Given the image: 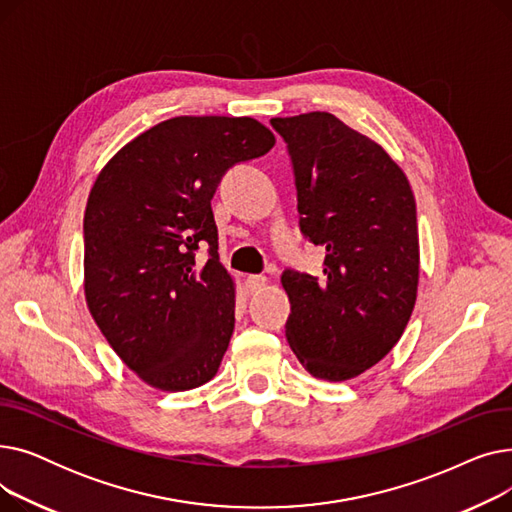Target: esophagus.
Here are the masks:
<instances>
[{
	"label": "esophagus",
	"mask_w": 512,
	"mask_h": 512,
	"mask_svg": "<svg viewBox=\"0 0 512 512\" xmlns=\"http://www.w3.org/2000/svg\"><path fill=\"white\" fill-rule=\"evenodd\" d=\"M265 284H267V278H265V276H249V278H247V288H249V292H259Z\"/></svg>",
	"instance_id": "34e87169"
}]
</instances>
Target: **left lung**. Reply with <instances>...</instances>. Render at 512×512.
I'll list each match as a JSON object with an SVG mask.
<instances>
[{
	"label": "left lung",
	"instance_id": "obj_1",
	"mask_svg": "<svg viewBox=\"0 0 512 512\" xmlns=\"http://www.w3.org/2000/svg\"><path fill=\"white\" fill-rule=\"evenodd\" d=\"M286 143L303 236L326 249L319 276L288 267L286 336L315 378L344 382L382 361L417 299L419 236L409 180L334 114L272 118Z\"/></svg>",
	"mask_w": 512,
	"mask_h": 512
}]
</instances>
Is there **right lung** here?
I'll return each mask as SVG.
<instances>
[{"label": "right lung", "mask_w": 512, "mask_h": 512, "mask_svg": "<svg viewBox=\"0 0 512 512\" xmlns=\"http://www.w3.org/2000/svg\"><path fill=\"white\" fill-rule=\"evenodd\" d=\"M276 139L253 118L178 116L122 147L85 211V297L118 357L153 388L209 382L234 330V284L211 199ZM205 246L208 259L196 251Z\"/></svg>", "instance_id": "1"}]
</instances>
